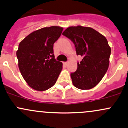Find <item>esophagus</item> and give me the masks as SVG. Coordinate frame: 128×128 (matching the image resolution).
<instances>
[{"label": "esophagus", "mask_w": 128, "mask_h": 128, "mask_svg": "<svg viewBox=\"0 0 128 128\" xmlns=\"http://www.w3.org/2000/svg\"><path fill=\"white\" fill-rule=\"evenodd\" d=\"M63 64H64V65L67 66L68 64V62H63Z\"/></svg>", "instance_id": "34e87169"}]
</instances>
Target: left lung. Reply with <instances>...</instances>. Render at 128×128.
<instances>
[{"label": "left lung", "instance_id": "8db88e82", "mask_svg": "<svg viewBox=\"0 0 128 128\" xmlns=\"http://www.w3.org/2000/svg\"><path fill=\"white\" fill-rule=\"evenodd\" d=\"M63 36L75 45L77 55L83 57L77 69L70 73L73 84L80 90L96 86L106 74L109 66L111 48L106 37L94 29L81 26L67 28Z\"/></svg>", "mask_w": 128, "mask_h": 128}]
</instances>
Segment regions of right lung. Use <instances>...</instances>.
<instances>
[{"label": "right lung", "instance_id": "1", "mask_svg": "<svg viewBox=\"0 0 128 128\" xmlns=\"http://www.w3.org/2000/svg\"><path fill=\"white\" fill-rule=\"evenodd\" d=\"M59 26L44 28L32 32L19 44L18 67L28 85L37 91H45L56 83L62 63L54 58L53 44L61 35Z\"/></svg>", "mask_w": 128, "mask_h": 128}]
</instances>
